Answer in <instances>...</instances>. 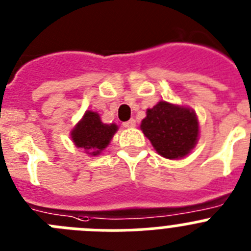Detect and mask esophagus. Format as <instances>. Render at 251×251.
Instances as JSON below:
<instances>
[{
  "mask_svg": "<svg viewBox=\"0 0 251 251\" xmlns=\"http://www.w3.org/2000/svg\"><path fill=\"white\" fill-rule=\"evenodd\" d=\"M123 127L124 128H134L136 127V121H134V119H129V121L124 122Z\"/></svg>",
  "mask_w": 251,
  "mask_h": 251,
  "instance_id": "esophagus-1",
  "label": "esophagus"
}]
</instances>
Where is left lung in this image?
<instances>
[{
	"instance_id": "obj_1",
	"label": "left lung",
	"mask_w": 251,
	"mask_h": 251,
	"mask_svg": "<svg viewBox=\"0 0 251 251\" xmlns=\"http://www.w3.org/2000/svg\"><path fill=\"white\" fill-rule=\"evenodd\" d=\"M141 129L159 156L168 159L188 156L200 136L195 110L166 100L158 101L147 109Z\"/></svg>"
}]
</instances>
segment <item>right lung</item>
Instances as JSON below:
<instances>
[{
  "mask_svg": "<svg viewBox=\"0 0 251 251\" xmlns=\"http://www.w3.org/2000/svg\"><path fill=\"white\" fill-rule=\"evenodd\" d=\"M118 130L115 123H103L100 115L93 110H86L83 118L77 122L70 132L72 141L89 156H99L112 141Z\"/></svg>",
  "mask_w": 251,
  "mask_h": 251,
  "instance_id": "1",
  "label": "right lung"
}]
</instances>
